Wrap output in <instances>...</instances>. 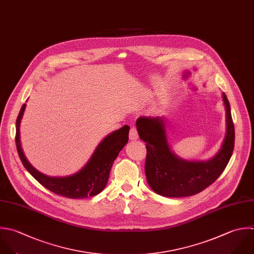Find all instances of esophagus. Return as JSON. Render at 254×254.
<instances>
[{"label":"esophagus","instance_id":"1","mask_svg":"<svg viewBox=\"0 0 254 254\" xmlns=\"http://www.w3.org/2000/svg\"><path fill=\"white\" fill-rule=\"evenodd\" d=\"M137 138H138V133H137L136 127L134 126H132L129 129V139L134 140V139H137Z\"/></svg>","mask_w":254,"mask_h":254}]
</instances>
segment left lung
<instances>
[{"instance_id":"8db88e82","label":"left lung","mask_w":254,"mask_h":254,"mask_svg":"<svg viewBox=\"0 0 254 254\" xmlns=\"http://www.w3.org/2000/svg\"><path fill=\"white\" fill-rule=\"evenodd\" d=\"M223 101L226 108V136L219 152L207 161H187L172 152L163 117L137 119L138 135L146 142L145 175L155 193L171 198L193 196L213 184L223 173L235 147V127L225 93Z\"/></svg>"}]
</instances>
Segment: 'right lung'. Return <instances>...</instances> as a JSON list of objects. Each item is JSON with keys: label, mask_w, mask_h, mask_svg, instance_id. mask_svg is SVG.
Masks as SVG:
<instances>
[{"label": "right lung", "mask_w": 254, "mask_h": 254, "mask_svg": "<svg viewBox=\"0 0 254 254\" xmlns=\"http://www.w3.org/2000/svg\"><path fill=\"white\" fill-rule=\"evenodd\" d=\"M25 110L22 105L16 119L15 145L24 168L49 191L70 199H83L98 195L108 183L111 168L120 151L128 141L129 127L124 126L107 135L97 146L86 165L73 175L66 177H49L37 171L26 159L20 143L19 126Z\"/></svg>", "instance_id": "add662e5"}]
</instances>
